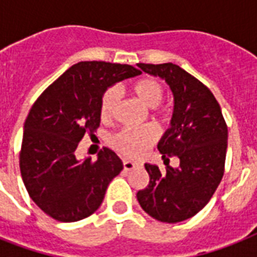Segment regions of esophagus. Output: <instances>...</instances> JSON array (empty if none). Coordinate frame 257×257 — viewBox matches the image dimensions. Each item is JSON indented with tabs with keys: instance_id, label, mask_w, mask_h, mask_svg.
Returning <instances> with one entry per match:
<instances>
[{
	"instance_id": "34e87169",
	"label": "esophagus",
	"mask_w": 257,
	"mask_h": 257,
	"mask_svg": "<svg viewBox=\"0 0 257 257\" xmlns=\"http://www.w3.org/2000/svg\"><path fill=\"white\" fill-rule=\"evenodd\" d=\"M139 164L135 163V161H131V160H124V169L125 171H133L135 168H137Z\"/></svg>"
}]
</instances>
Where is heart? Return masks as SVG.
<instances>
[{
  "label": "heart",
  "instance_id": "heart-1",
  "mask_svg": "<svg viewBox=\"0 0 257 257\" xmlns=\"http://www.w3.org/2000/svg\"><path fill=\"white\" fill-rule=\"evenodd\" d=\"M133 93L139 100L148 108H156L164 96L163 86L155 78H143L133 85ZM118 102V90L109 88L105 90L101 98L100 116L102 120H109L112 117L114 108ZM157 131L151 125L141 128H124L113 137V147L126 156H141L151 145L156 141Z\"/></svg>",
  "mask_w": 257,
  "mask_h": 257
}]
</instances>
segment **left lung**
<instances>
[{"instance_id":"1","label":"left lung","mask_w":257,"mask_h":257,"mask_svg":"<svg viewBox=\"0 0 257 257\" xmlns=\"http://www.w3.org/2000/svg\"><path fill=\"white\" fill-rule=\"evenodd\" d=\"M137 66L164 80L173 94L171 126L157 144L167 167L160 171L145 164L149 184L137 192V200L153 219L179 223L201 211L223 179L227 125L211 90L180 66L172 62ZM172 156L180 160L177 169L166 164Z\"/></svg>"}]
</instances>
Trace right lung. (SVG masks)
Returning <instances> with one entry per match:
<instances>
[{
  "label": "right lung",
  "mask_w": 257,
  "mask_h": 257,
  "mask_svg": "<svg viewBox=\"0 0 257 257\" xmlns=\"http://www.w3.org/2000/svg\"><path fill=\"white\" fill-rule=\"evenodd\" d=\"M140 73L131 65L78 62L34 102L24 124L20 169L30 199L48 216L73 223L98 209L122 161L109 148L96 161L78 160L76 149L100 125L105 90Z\"/></svg>",
  "instance_id": "right-lung-1"
}]
</instances>
